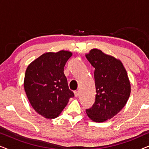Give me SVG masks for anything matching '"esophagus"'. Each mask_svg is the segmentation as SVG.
Here are the masks:
<instances>
[{
  "mask_svg": "<svg viewBox=\"0 0 149 149\" xmlns=\"http://www.w3.org/2000/svg\"><path fill=\"white\" fill-rule=\"evenodd\" d=\"M74 96L77 97L79 95V91H74Z\"/></svg>",
  "mask_w": 149,
  "mask_h": 149,
  "instance_id": "1",
  "label": "esophagus"
}]
</instances>
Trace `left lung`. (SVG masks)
<instances>
[{"instance_id": "8db88e82", "label": "left lung", "mask_w": 149, "mask_h": 149, "mask_svg": "<svg viewBox=\"0 0 149 149\" xmlns=\"http://www.w3.org/2000/svg\"><path fill=\"white\" fill-rule=\"evenodd\" d=\"M94 67L95 101L86 110L87 115L94 122L111 119L125 107L131 93L127 71L121 61L97 49L85 54Z\"/></svg>"}]
</instances>
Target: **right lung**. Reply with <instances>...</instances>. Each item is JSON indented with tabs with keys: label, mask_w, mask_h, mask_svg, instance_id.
Here are the masks:
<instances>
[{
	"label": "right lung",
	"mask_w": 149,
	"mask_h": 149,
	"mask_svg": "<svg viewBox=\"0 0 149 149\" xmlns=\"http://www.w3.org/2000/svg\"><path fill=\"white\" fill-rule=\"evenodd\" d=\"M72 53L47 52L28 65L24 90L32 107L46 119H55L66 107L74 93L68 88L64 67Z\"/></svg>",
	"instance_id": "1"
}]
</instances>
